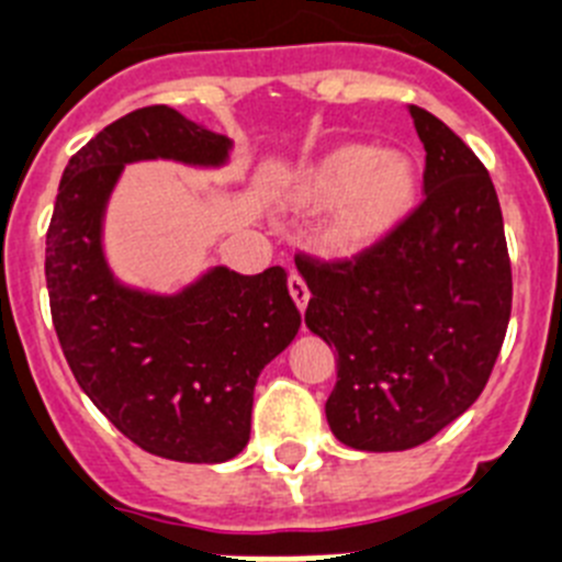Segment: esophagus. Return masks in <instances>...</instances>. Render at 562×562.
Here are the masks:
<instances>
[{
	"mask_svg": "<svg viewBox=\"0 0 562 562\" xmlns=\"http://www.w3.org/2000/svg\"><path fill=\"white\" fill-rule=\"evenodd\" d=\"M286 286H290V295H292V301L297 303V308H306V303H308V286H306V281H303L301 276H297V272H290V281H286Z\"/></svg>",
	"mask_w": 562,
	"mask_h": 562,
	"instance_id": "obj_1",
	"label": "esophagus"
}]
</instances>
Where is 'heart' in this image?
Wrapping results in <instances>:
<instances>
[{
    "mask_svg": "<svg viewBox=\"0 0 562 562\" xmlns=\"http://www.w3.org/2000/svg\"><path fill=\"white\" fill-rule=\"evenodd\" d=\"M418 167L404 153L339 144L297 169L292 200L326 209L323 245L337 256H362L398 231L418 200Z\"/></svg>",
    "mask_w": 562,
    "mask_h": 562,
    "instance_id": "heart-1",
    "label": "heart"
}]
</instances>
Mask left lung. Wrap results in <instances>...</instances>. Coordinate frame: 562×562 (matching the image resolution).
I'll return each mask as SVG.
<instances>
[{
    "mask_svg": "<svg viewBox=\"0 0 562 562\" xmlns=\"http://www.w3.org/2000/svg\"><path fill=\"white\" fill-rule=\"evenodd\" d=\"M409 116L426 150L424 203L368 254L297 265L308 331L337 351L328 426L359 451L415 449L460 418L491 379L513 306L485 164L435 113L409 105Z\"/></svg>",
    "mask_w": 562,
    "mask_h": 562,
    "instance_id": "left-lung-1",
    "label": "left lung"
}]
</instances>
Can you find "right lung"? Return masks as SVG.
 Returning <instances> with one entry per match:
<instances>
[{
    "mask_svg": "<svg viewBox=\"0 0 562 562\" xmlns=\"http://www.w3.org/2000/svg\"><path fill=\"white\" fill-rule=\"evenodd\" d=\"M231 138L169 105L138 108L69 158L46 231V290L60 348L82 393L138 449L225 462L250 440L254 387L301 328L284 267L209 272L175 295L113 278L102 217L125 164L223 167Z\"/></svg>",
    "mask_w": 562,
    "mask_h": 562,
    "instance_id": "1",
    "label": "right lung"
}]
</instances>
